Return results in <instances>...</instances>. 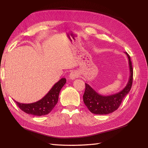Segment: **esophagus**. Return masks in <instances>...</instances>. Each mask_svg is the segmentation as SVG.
Here are the masks:
<instances>
[{
  "label": "esophagus",
  "instance_id": "34e87169",
  "mask_svg": "<svg viewBox=\"0 0 148 148\" xmlns=\"http://www.w3.org/2000/svg\"><path fill=\"white\" fill-rule=\"evenodd\" d=\"M79 76V73L77 71H72L69 74V79L71 80H74Z\"/></svg>",
  "mask_w": 148,
  "mask_h": 148
}]
</instances>
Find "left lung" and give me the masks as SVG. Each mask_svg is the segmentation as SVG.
Returning a JSON list of instances; mask_svg holds the SVG:
<instances>
[{"instance_id": "1", "label": "left lung", "mask_w": 148, "mask_h": 148, "mask_svg": "<svg viewBox=\"0 0 148 148\" xmlns=\"http://www.w3.org/2000/svg\"><path fill=\"white\" fill-rule=\"evenodd\" d=\"M128 58L130 77L123 89L118 93L111 95L103 96L97 93L89 84L85 83V91L83 95L84 104L91 112L95 114H108L117 109L127 94L129 93L132 85L133 68L129 55L125 52Z\"/></svg>"}]
</instances>
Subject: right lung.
Instances as JSON below:
<instances>
[{
  "label": "right lung",
  "instance_id": "1",
  "mask_svg": "<svg viewBox=\"0 0 148 148\" xmlns=\"http://www.w3.org/2000/svg\"><path fill=\"white\" fill-rule=\"evenodd\" d=\"M66 83L65 78H62L56 83L42 99L36 102L23 103L15 101L21 110L29 114L44 116L49 114L55 108L58 100V96L62 87Z\"/></svg>",
  "mask_w": 148,
  "mask_h": 148
}]
</instances>
